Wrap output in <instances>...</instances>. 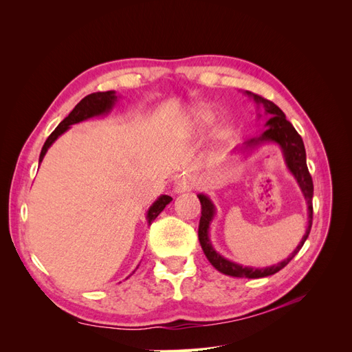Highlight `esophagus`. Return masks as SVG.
<instances>
[{
  "mask_svg": "<svg viewBox=\"0 0 352 352\" xmlns=\"http://www.w3.org/2000/svg\"><path fill=\"white\" fill-rule=\"evenodd\" d=\"M194 188V184L190 182L189 179H186V177H182V179H179L177 182L175 184V186H173V192L175 194H184V192H188V190H190Z\"/></svg>",
  "mask_w": 352,
  "mask_h": 352,
  "instance_id": "1",
  "label": "esophagus"
}]
</instances>
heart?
<instances>
[{"label": "heart", "instance_id": "heart-1", "mask_svg": "<svg viewBox=\"0 0 352 352\" xmlns=\"http://www.w3.org/2000/svg\"><path fill=\"white\" fill-rule=\"evenodd\" d=\"M194 119L198 123H207L212 119V113L207 107H197L194 110Z\"/></svg>", "mask_w": 352, "mask_h": 352}]
</instances>
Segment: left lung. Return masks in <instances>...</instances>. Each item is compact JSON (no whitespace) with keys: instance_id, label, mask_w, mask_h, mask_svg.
I'll return each instance as SVG.
<instances>
[{"instance_id":"obj_1","label":"left lung","mask_w":352,"mask_h":352,"mask_svg":"<svg viewBox=\"0 0 352 352\" xmlns=\"http://www.w3.org/2000/svg\"><path fill=\"white\" fill-rule=\"evenodd\" d=\"M245 95L257 104V110L263 109V114L269 116L267 122L264 123V129L258 136H254L251 140L245 141L242 145L236 146L235 150L232 151V155H245V154H251L254 151H257L258 148L267 144H276L282 151L283 155V162L294 179L296 180L298 186H300L301 192L305 198L307 202V214H308V221H307V229L302 239L298 243V247L292 251L289 257L282 260L278 264L267 265V267H252V265H242L239 263L232 261L226 257H223L220 252H217L212 247V243L210 241V226L212 220L216 217L217 208L214 206V202L207 195V194H198V199L201 202V219H199V228H198V239L201 243V248L204 251L206 257L211 263V265L214 269H217L220 273L233 276V278H247V279H260L265 278V276H272L274 273H278L282 270L285 265L289 263L295 255L298 254L302 248L304 242L307 241L308 235H310L311 225H313V179L310 176V172H308L307 167V155H305V148L302 138L298 135L295 131V127L292 126L291 122L286 120L285 113L276 105L274 102L265 100L257 94H252L250 91H245ZM257 113V117L263 116Z\"/></svg>"}]
</instances>
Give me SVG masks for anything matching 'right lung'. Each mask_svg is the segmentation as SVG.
<instances>
[{"instance_id":"obj_1","label":"right lung","mask_w":352,"mask_h":352,"mask_svg":"<svg viewBox=\"0 0 352 352\" xmlns=\"http://www.w3.org/2000/svg\"><path fill=\"white\" fill-rule=\"evenodd\" d=\"M120 95H117L116 91H107V92H95V94H91L88 95V97H85L76 107H74L70 114L66 117L65 120H63L57 127L56 131L52 132L48 140L45 141L44 146H42L41 150V154H39V164L42 163V160H44L47 151L50 150V146L54 144L57 141V138L61 136L65 132H67L70 129L72 124H76V123H80V122H85V120H89V119H94V117H101V116H105L109 114L113 107L116 105V102L119 101ZM173 198L168 197V195H160L153 204L151 207L148 208L146 211V221H148V226L151 225V223L157 219V216L162 212L167 204H170V201H172ZM135 272V270H133Z\"/></svg>"}]
</instances>
